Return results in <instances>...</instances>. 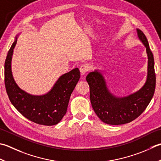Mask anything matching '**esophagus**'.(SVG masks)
<instances>
[{
	"label": "esophagus",
	"mask_w": 161,
	"mask_h": 161,
	"mask_svg": "<svg viewBox=\"0 0 161 161\" xmlns=\"http://www.w3.org/2000/svg\"><path fill=\"white\" fill-rule=\"evenodd\" d=\"M89 65L86 64H82L80 66V73L81 75H85L86 74V72L89 70Z\"/></svg>",
	"instance_id": "1"
}]
</instances>
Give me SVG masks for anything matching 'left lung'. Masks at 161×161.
<instances>
[{
	"mask_svg": "<svg viewBox=\"0 0 161 161\" xmlns=\"http://www.w3.org/2000/svg\"><path fill=\"white\" fill-rule=\"evenodd\" d=\"M137 31L140 40L146 47L148 56L147 81L140 90L128 96L118 97L109 92L100 72H91L86 77L92 108L100 120L107 124L121 125L135 120L145 110L153 96L156 88L153 55L145 35L140 29Z\"/></svg>",
	"mask_w": 161,
	"mask_h": 161,
	"instance_id": "8db88e82",
	"label": "left lung"
}]
</instances>
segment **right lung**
<instances>
[{
    "mask_svg": "<svg viewBox=\"0 0 161 161\" xmlns=\"http://www.w3.org/2000/svg\"><path fill=\"white\" fill-rule=\"evenodd\" d=\"M17 38L8 51L5 62V86L9 99L24 117L36 124L53 125L66 114L71 93L80 77L78 68L63 75L51 91L42 96H33L19 87L12 77L11 61Z\"/></svg>",
    "mask_w": 161,
    "mask_h": 161,
    "instance_id": "right-lung-1",
    "label": "right lung"
}]
</instances>
